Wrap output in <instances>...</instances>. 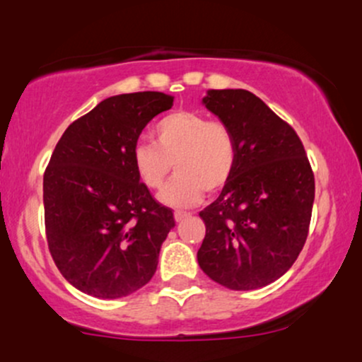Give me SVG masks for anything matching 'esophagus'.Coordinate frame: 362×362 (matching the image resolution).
Segmentation results:
<instances>
[{
	"mask_svg": "<svg viewBox=\"0 0 362 362\" xmlns=\"http://www.w3.org/2000/svg\"><path fill=\"white\" fill-rule=\"evenodd\" d=\"M189 216H190V213H185V211H175V221L177 223L184 221V219L189 218Z\"/></svg>",
	"mask_w": 362,
	"mask_h": 362,
	"instance_id": "esophagus-1",
	"label": "esophagus"
}]
</instances>
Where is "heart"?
<instances>
[{"instance_id": "1", "label": "heart", "mask_w": 362, "mask_h": 362, "mask_svg": "<svg viewBox=\"0 0 362 362\" xmlns=\"http://www.w3.org/2000/svg\"><path fill=\"white\" fill-rule=\"evenodd\" d=\"M153 143L138 141L131 158L136 175L148 189H160L172 163L177 177L158 199L170 207H190L218 190L231 177L236 163V143L221 120H209L197 112H173L155 124Z\"/></svg>"}]
</instances>
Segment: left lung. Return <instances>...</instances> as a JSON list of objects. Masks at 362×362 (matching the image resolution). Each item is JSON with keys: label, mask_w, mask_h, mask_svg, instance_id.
<instances>
[{"label": "left lung", "mask_w": 362, "mask_h": 362, "mask_svg": "<svg viewBox=\"0 0 362 362\" xmlns=\"http://www.w3.org/2000/svg\"><path fill=\"white\" fill-rule=\"evenodd\" d=\"M202 103L231 129L236 163L223 192L199 216L197 262L233 291H252L289 271L308 236L315 177L301 139L247 90H209Z\"/></svg>", "instance_id": "8db88e82"}]
</instances>
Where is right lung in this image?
I'll return each mask as SVG.
<instances>
[{"instance_id": "right-lung-1", "label": "right lung", "mask_w": 362, "mask_h": 362, "mask_svg": "<svg viewBox=\"0 0 362 362\" xmlns=\"http://www.w3.org/2000/svg\"><path fill=\"white\" fill-rule=\"evenodd\" d=\"M161 91L115 95L64 131L44 173L47 245L64 279L90 296L117 300L151 281L175 226L132 167V148L170 110Z\"/></svg>"}]
</instances>
